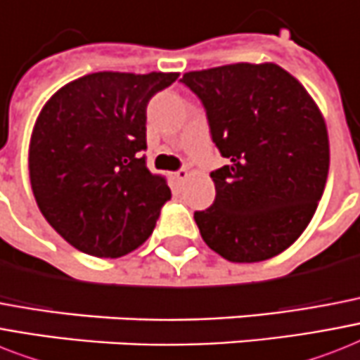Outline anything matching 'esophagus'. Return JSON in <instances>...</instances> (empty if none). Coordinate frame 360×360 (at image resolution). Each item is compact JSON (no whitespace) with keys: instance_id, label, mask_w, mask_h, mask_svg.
I'll return each instance as SVG.
<instances>
[{"instance_id":"esophagus-1","label":"esophagus","mask_w":360,"mask_h":360,"mask_svg":"<svg viewBox=\"0 0 360 360\" xmlns=\"http://www.w3.org/2000/svg\"><path fill=\"white\" fill-rule=\"evenodd\" d=\"M172 177H174L175 181H185L186 177H188V170H186V168H181V170L174 172V174H172Z\"/></svg>"}]
</instances>
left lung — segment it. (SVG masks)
<instances>
[{
	"mask_svg": "<svg viewBox=\"0 0 360 360\" xmlns=\"http://www.w3.org/2000/svg\"><path fill=\"white\" fill-rule=\"evenodd\" d=\"M210 136L229 162L210 174L214 203L195 210L201 238L231 262L279 255L300 238L326 188V120L303 84L274 63L188 72Z\"/></svg>",
	"mask_w": 360,
	"mask_h": 360,
	"instance_id": "1",
	"label": "left lung"
}]
</instances>
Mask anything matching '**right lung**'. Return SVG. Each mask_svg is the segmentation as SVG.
<instances>
[{
    "label": "right lung",
    "mask_w": 360,
    "mask_h": 360,
    "mask_svg": "<svg viewBox=\"0 0 360 360\" xmlns=\"http://www.w3.org/2000/svg\"><path fill=\"white\" fill-rule=\"evenodd\" d=\"M179 74L98 72L57 90L29 144V179L48 224L75 250L116 259L142 246L172 198L146 166V107Z\"/></svg>",
    "instance_id": "add662e5"
}]
</instances>
